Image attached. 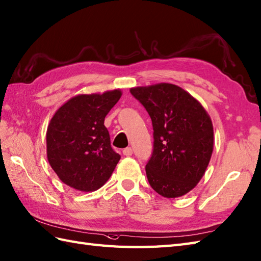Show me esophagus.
<instances>
[{"label": "esophagus", "instance_id": "1", "mask_svg": "<svg viewBox=\"0 0 261 261\" xmlns=\"http://www.w3.org/2000/svg\"><path fill=\"white\" fill-rule=\"evenodd\" d=\"M122 153H123L125 156H130V155H132V149H131L130 147L125 148V149L122 150Z\"/></svg>", "mask_w": 261, "mask_h": 261}]
</instances>
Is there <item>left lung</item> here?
Here are the masks:
<instances>
[{
	"label": "left lung",
	"instance_id": "1",
	"mask_svg": "<svg viewBox=\"0 0 261 261\" xmlns=\"http://www.w3.org/2000/svg\"><path fill=\"white\" fill-rule=\"evenodd\" d=\"M130 92L152 121L153 150L145 166L151 188L166 198L186 195L202 178L213 154L210 117L174 84L133 88Z\"/></svg>",
	"mask_w": 261,
	"mask_h": 261
}]
</instances>
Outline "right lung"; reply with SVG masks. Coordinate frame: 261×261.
<instances>
[{
  "label": "right lung",
  "instance_id": "add662e5",
  "mask_svg": "<svg viewBox=\"0 0 261 261\" xmlns=\"http://www.w3.org/2000/svg\"><path fill=\"white\" fill-rule=\"evenodd\" d=\"M121 91L76 95L59 109L46 131L50 166L62 182L79 191L98 190L120 160L111 147L105 118Z\"/></svg>",
  "mask_w": 261,
  "mask_h": 261
}]
</instances>
